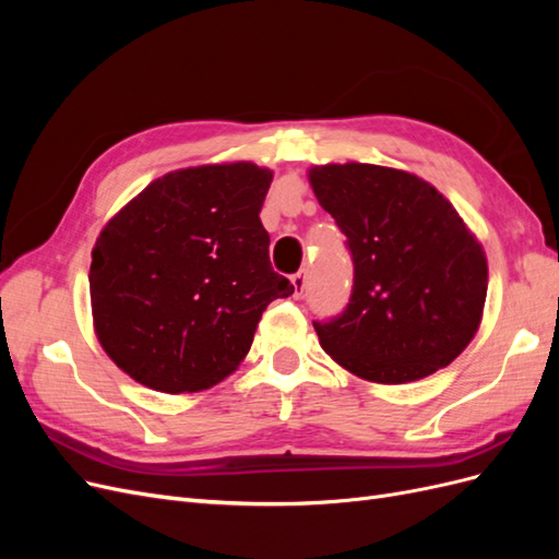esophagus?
Returning a JSON list of instances; mask_svg holds the SVG:
<instances>
[{"instance_id": "esophagus-1", "label": "esophagus", "mask_w": 559, "mask_h": 559, "mask_svg": "<svg viewBox=\"0 0 559 559\" xmlns=\"http://www.w3.org/2000/svg\"><path fill=\"white\" fill-rule=\"evenodd\" d=\"M292 284H294V296L300 298L302 292H306V286H308V270H300V273H296L292 277Z\"/></svg>"}]
</instances>
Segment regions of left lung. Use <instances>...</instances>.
<instances>
[{"instance_id":"1","label":"left lung","mask_w":559,"mask_h":559,"mask_svg":"<svg viewBox=\"0 0 559 559\" xmlns=\"http://www.w3.org/2000/svg\"><path fill=\"white\" fill-rule=\"evenodd\" d=\"M310 183L354 265L345 310L312 321L324 352L382 384L452 364L476 335L487 296L485 253L460 214L431 183L392 167L321 165Z\"/></svg>"}]
</instances>
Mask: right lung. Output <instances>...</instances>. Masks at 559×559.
Returning a JSON list of instances; mask_svg holds the SVG:
<instances>
[{"instance_id":"add662e5","label":"right lung","mask_w":559,"mask_h":559,"mask_svg":"<svg viewBox=\"0 0 559 559\" xmlns=\"http://www.w3.org/2000/svg\"><path fill=\"white\" fill-rule=\"evenodd\" d=\"M270 181L253 163L170 173L99 233L95 333L132 380L165 394L216 384L245 359L263 310L294 294L259 218Z\"/></svg>"}]
</instances>
